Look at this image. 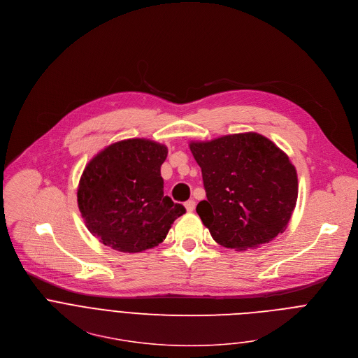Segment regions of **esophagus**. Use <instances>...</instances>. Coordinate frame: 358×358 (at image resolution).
<instances>
[{
	"instance_id": "34e87169",
	"label": "esophagus",
	"mask_w": 358,
	"mask_h": 358,
	"mask_svg": "<svg viewBox=\"0 0 358 358\" xmlns=\"http://www.w3.org/2000/svg\"><path fill=\"white\" fill-rule=\"evenodd\" d=\"M184 206H185V210H187V212H192L194 208H195V201H194V199H189V201H187V202L184 203Z\"/></svg>"
}]
</instances>
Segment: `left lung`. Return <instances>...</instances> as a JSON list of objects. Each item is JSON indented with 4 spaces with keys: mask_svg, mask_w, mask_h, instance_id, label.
Instances as JSON below:
<instances>
[{
    "mask_svg": "<svg viewBox=\"0 0 358 358\" xmlns=\"http://www.w3.org/2000/svg\"><path fill=\"white\" fill-rule=\"evenodd\" d=\"M206 199L196 205L212 239L245 252L282 233L298 199L296 169L268 138L245 132L191 141Z\"/></svg>",
    "mask_w": 358,
    "mask_h": 358,
    "instance_id": "left-lung-1",
    "label": "left lung"
}]
</instances>
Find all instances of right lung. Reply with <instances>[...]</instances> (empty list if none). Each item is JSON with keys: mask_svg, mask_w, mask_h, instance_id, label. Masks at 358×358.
Instances as JSON below:
<instances>
[{"mask_svg": "<svg viewBox=\"0 0 358 358\" xmlns=\"http://www.w3.org/2000/svg\"><path fill=\"white\" fill-rule=\"evenodd\" d=\"M166 145L132 138L99 150L84 167L77 203L84 223L96 239L122 253L159 246L185 209L164 196L160 167Z\"/></svg>", "mask_w": 358, "mask_h": 358, "instance_id": "obj_1", "label": "right lung"}]
</instances>
